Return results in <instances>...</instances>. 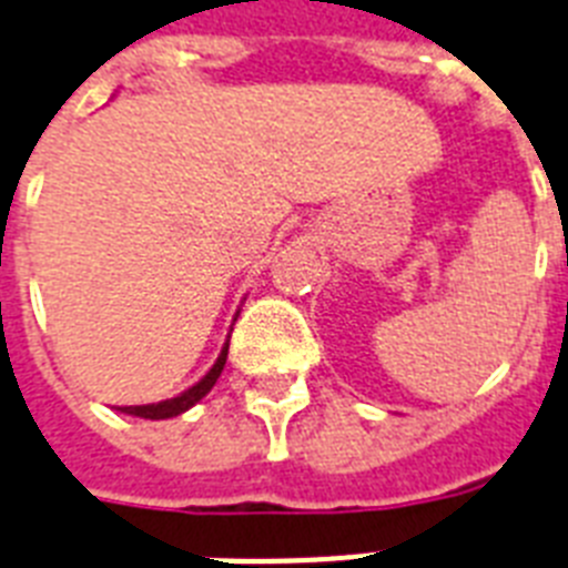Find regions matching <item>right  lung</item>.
<instances>
[{"mask_svg":"<svg viewBox=\"0 0 568 568\" xmlns=\"http://www.w3.org/2000/svg\"><path fill=\"white\" fill-rule=\"evenodd\" d=\"M227 347H230V341L224 344L219 362L212 364V371L206 373L204 379L197 382V385H192L189 390H183L180 396H174V399H165V403H156V405H124V408H119V412L133 414V417H142V419H165V417H178V414L189 412V408H192L195 403H201V399L212 390V385L219 382L221 371H224V362H227Z\"/></svg>","mask_w":568,"mask_h":568,"instance_id":"right-lung-1","label":"right lung"}]
</instances>
